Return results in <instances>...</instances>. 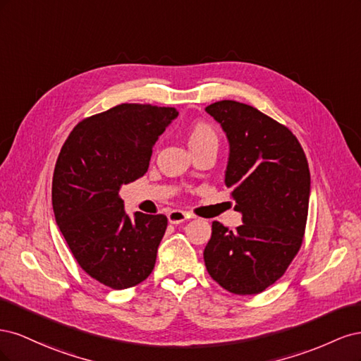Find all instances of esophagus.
<instances>
[{
	"label": "esophagus",
	"mask_w": 361,
	"mask_h": 361,
	"mask_svg": "<svg viewBox=\"0 0 361 361\" xmlns=\"http://www.w3.org/2000/svg\"><path fill=\"white\" fill-rule=\"evenodd\" d=\"M167 218H169L170 224H180L187 220V214H185L183 211H179V209H173L167 214Z\"/></svg>",
	"instance_id": "esophagus-1"
}]
</instances>
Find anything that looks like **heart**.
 Returning a JSON list of instances; mask_svg holds the SVG:
<instances>
[{
	"label": "heart",
	"instance_id": "heart-1",
	"mask_svg": "<svg viewBox=\"0 0 361 361\" xmlns=\"http://www.w3.org/2000/svg\"><path fill=\"white\" fill-rule=\"evenodd\" d=\"M188 145H190L191 150L206 147V146L216 147L218 146V135L209 125L197 123L190 129Z\"/></svg>",
	"mask_w": 361,
	"mask_h": 361
}]
</instances>
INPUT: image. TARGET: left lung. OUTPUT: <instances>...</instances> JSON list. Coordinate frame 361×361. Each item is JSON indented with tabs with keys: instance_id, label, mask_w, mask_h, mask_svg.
Wrapping results in <instances>:
<instances>
[{
	"instance_id": "obj_1",
	"label": "left lung",
	"mask_w": 361,
	"mask_h": 361,
	"mask_svg": "<svg viewBox=\"0 0 361 361\" xmlns=\"http://www.w3.org/2000/svg\"><path fill=\"white\" fill-rule=\"evenodd\" d=\"M204 110L228 138L226 187L244 221L233 232L212 223L204 265L226 290L260 293L301 248L310 197L307 158L289 128L255 106L220 101Z\"/></svg>"
}]
</instances>
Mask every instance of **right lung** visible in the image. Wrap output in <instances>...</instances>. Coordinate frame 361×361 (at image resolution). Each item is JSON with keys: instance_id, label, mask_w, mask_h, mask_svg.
<instances>
[{"instance_id": "add662e5", "label": "right lung", "mask_w": 361, "mask_h": 361, "mask_svg": "<svg viewBox=\"0 0 361 361\" xmlns=\"http://www.w3.org/2000/svg\"><path fill=\"white\" fill-rule=\"evenodd\" d=\"M173 106L122 104L82 118L60 150L52 178L56 221L78 265L111 289L146 280L167 216L129 218L118 191L149 169L155 141L178 117Z\"/></svg>"}]
</instances>
